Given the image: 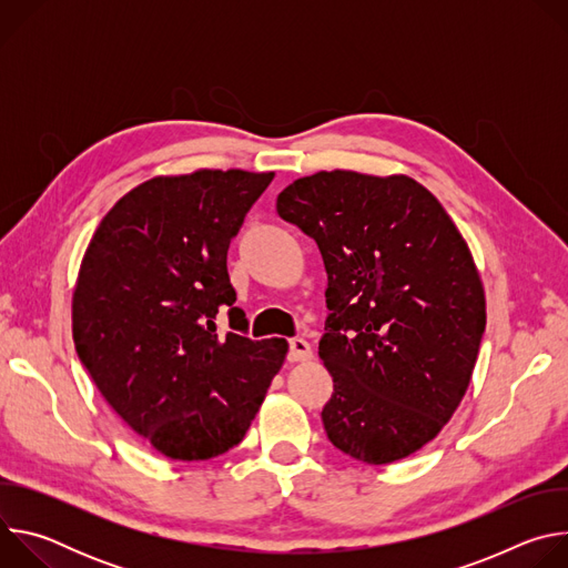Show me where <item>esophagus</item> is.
Masks as SVG:
<instances>
[{"instance_id":"1","label":"esophagus","mask_w":568,"mask_h":568,"mask_svg":"<svg viewBox=\"0 0 568 568\" xmlns=\"http://www.w3.org/2000/svg\"><path fill=\"white\" fill-rule=\"evenodd\" d=\"M314 357L310 342L296 337L290 342V362H310Z\"/></svg>"}]
</instances>
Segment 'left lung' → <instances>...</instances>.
Here are the masks:
<instances>
[{
  "mask_svg": "<svg viewBox=\"0 0 568 568\" xmlns=\"http://www.w3.org/2000/svg\"><path fill=\"white\" fill-rule=\"evenodd\" d=\"M276 209L316 240L328 272L318 355L335 379L321 414L331 443L368 465L416 454L458 409L485 331L465 237L409 175L318 171Z\"/></svg>",
  "mask_w": 568,
  "mask_h": 568,
  "instance_id": "left-lung-1",
  "label": "left lung"
}]
</instances>
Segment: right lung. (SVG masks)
I'll return each instance as SVG.
<instances>
[{"label": "right lung", "instance_id": "obj_1", "mask_svg": "<svg viewBox=\"0 0 568 568\" xmlns=\"http://www.w3.org/2000/svg\"><path fill=\"white\" fill-rule=\"evenodd\" d=\"M274 173L156 175L101 220L80 261L71 335L119 418L154 452L206 460L245 438L287 357L285 339L215 335L233 307L226 250Z\"/></svg>", "mask_w": 568, "mask_h": 568}]
</instances>
